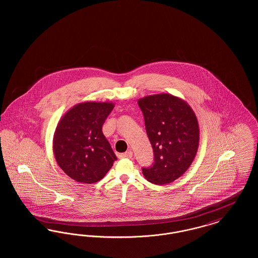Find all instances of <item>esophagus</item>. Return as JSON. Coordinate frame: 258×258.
Masks as SVG:
<instances>
[{
  "instance_id": "esophagus-1",
  "label": "esophagus",
  "mask_w": 258,
  "mask_h": 258,
  "mask_svg": "<svg viewBox=\"0 0 258 258\" xmlns=\"http://www.w3.org/2000/svg\"><path fill=\"white\" fill-rule=\"evenodd\" d=\"M119 157H120V159H131L133 157V152L132 151H127L125 153L121 154Z\"/></svg>"
}]
</instances>
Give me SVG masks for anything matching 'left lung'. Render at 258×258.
Returning <instances> with one entry per match:
<instances>
[{"instance_id": "1", "label": "left lung", "mask_w": 258, "mask_h": 258, "mask_svg": "<svg viewBox=\"0 0 258 258\" xmlns=\"http://www.w3.org/2000/svg\"><path fill=\"white\" fill-rule=\"evenodd\" d=\"M137 102L155 157L154 164L142 173L153 184H170L188 169L197 156V115L183 98L168 93L146 96Z\"/></svg>"}]
</instances>
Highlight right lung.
<instances>
[{"label": "right lung", "mask_w": 258, "mask_h": 258, "mask_svg": "<svg viewBox=\"0 0 258 258\" xmlns=\"http://www.w3.org/2000/svg\"><path fill=\"white\" fill-rule=\"evenodd\" d=\"M110 101H85L67 111L56 126L53 153L62 171L81 184L100 181L117 160L102 124L114 108Z\"/></svg>", "instance_id": "obj_1"}]
</instances>
